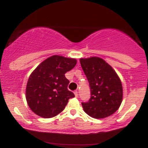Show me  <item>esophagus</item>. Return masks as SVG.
I'll use <instances>...</instances> for the list:
<instances>
[{"mask_svg": "<svg viewBox=\"0 0 148 148\" xmlns=\"http://www.w3.org/2000/svg\"><path fill=\"white\" fill-rule=\"evenodd\" d=\"M74 95H75V97H77V96H78V92H77V90H74Z\"/></svg>", "mask_w": 148, "mask_h": 148, "instance_id": "1", "label": "esophagus"}]
</instances>
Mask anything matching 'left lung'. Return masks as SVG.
<instances>
[{"label": "left lung", "mask_w": 148, "mask_h": 148, "mask_svg": "<svg viewBox=\"0 0 148 148\" xmlns=\"http://www.w3.org/2000/svg\"><path fill=\"white\" fill-rule=\"evenodd\" d=\"M80 64L89 82L90 98L82 102L84 111L95 119L115 113L122 100V86L113 68L99 58L80 59Z\"/></svg>", "instance_id": "8db88e82"}]
</instances>
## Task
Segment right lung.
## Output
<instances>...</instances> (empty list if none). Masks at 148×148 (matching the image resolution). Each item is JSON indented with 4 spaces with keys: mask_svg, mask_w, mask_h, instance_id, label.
<instances>
[{
    "mask_svg": "<svg viewBox=\"0 0 148 148\" xmlns=\"http://www.w3.org/2000/svg\"><path fill=\"white\" fill-rule=\"evenodd\" d=\"M76 64L75 59L54 55L36 68L26 90V101L33 112L43 118H51L64 110L69 99L74 97L68 89L69 80L65 74Z\"/></svg>",
    "mask_w": 148,
    "mask_h": 148,
    "instance_id": "1",
    "label": "right lung"
}]
</instances>
